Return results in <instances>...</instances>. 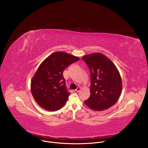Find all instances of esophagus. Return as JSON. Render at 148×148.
Masks as SVG:
<instances>
[{"label": "esophagus", "instance_id": "obj_1", "mask_svg": "<svg viewBox=\"0 0 148 148\" xmlns=\"http://www.w3.org/2000/svg\"><path fill=\"white\" fill-rule=\"evenodd\" d=\"M80 87H77V89H76L75 90L76 91V92H79V91H80Z\"/></svg>", "mask_w": 148, "mask_h": 148}]
</instances>
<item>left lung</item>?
Wrapping results in <instances>:
<instances>
[{
	"label": "left lung",
	"instance_id": "8db88e82",
	"mask_svg": "<svg viewBox=\"0 0 148 148\" xmlns=\"http://www.w3.org/2000/svg\"><path fill=\"white\" fill-rule=\"evenodd\" d=\"M82 59L90 75V95L85 104L94 110L110 108L117 101L122 91V80L117 68L101 53L85 55Z\"/></svg>",
	"mask_w": 148,
	"mask_h": 148
}]
</instances>
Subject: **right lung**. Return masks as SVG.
<instances>
[{
  "mask_svg": "<svg viewBox=\"0 0 148 148\" xmlns=\"http://www.w3.org/2000/svg\"><path fill=\"white\" fill-rule=\"evenodd\" d=\"M77 56L56 52L46 58L39 65L31 83L32 95L39 106L49 111L62 108L68 99L63 77L64 70L79 60Z\"/></svg>",
  "mask_w": 148,
  "mask_h": 148,
  "instance_id": "add662e5",
  "label": "right lung"
}]
</instances>
